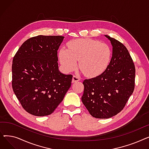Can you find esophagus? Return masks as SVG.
Wrapping results in <instances>:
<instances>
[{
  "label": "esophagus",
  "mask_w": 149,
  "mask_h": 149,
  "mask_svg": "<svg viewBox=\"0 0 149 149\" xmlns=\"http://www.w3.org/2000/svg\"><path fill=\"white\" fill-rule=\"evenodd\" d=\"M80 80V77L79 76H78L77 75H74L73 76V78H72V82L73 83H75V82H77V81H79Z\"/></svg>",
  "instance_id": "obj_1"
}]
</instances>
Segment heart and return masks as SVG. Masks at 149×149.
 Listing matches in <instances>:
<instances>
[{"label":"heart","mask_w":149,"mask_h":149,"mask_svg":"<svg viewBox=\"0 0 149 149\" xmlns=\"http://www.w3.org/2000/svg\"><path fill=\"white\" fill-rule=\"evenodd\" d=\"M68 49L59 52L61 63L67 71L74 70L80 60L79 68L87 76L102 73L110 63L112 52L106 43L90 38H78L69 42Z\"/></svg>","instance_id":"obj_1"}]
</instances>
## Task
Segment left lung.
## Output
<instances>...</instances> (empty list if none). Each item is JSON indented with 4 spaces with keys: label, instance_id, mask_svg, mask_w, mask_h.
<instances>
[{
    "label": "left lung",
    "instance_id": "8db88e82",
    "mask_svg": "<svg viewBox=\"0 0 149 149\" xmlns=\"http://www.w3.org/2000/svg\"><path fill=\"white\" fill-rule=\"evenodd\" d=\"M112 45V57L104 71L83 81L81 101L97 118H109L120 113L135 88V67L123 43L105 35Z\"/></svg>",
    "mask_w": 149,
    "mask_h": 149
}]
</instances>
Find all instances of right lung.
<instances>
[{"mask_svg": "<svg viewBox=\"0 0 149 149\" xmlns=\"http://www.w3.org/2000/svg\"><path fill=\"white\" fill-rule=\"evenodd\" d=\"M60 36L31 37L20 47L13 60L12 87L22 107L38 116L51 114L71 86L72 75L58 70Z\"/></svg>", "mask_w": 149, "mask_h": 149, "instance_id": "1", "label": "right lung"}]
</instances>
